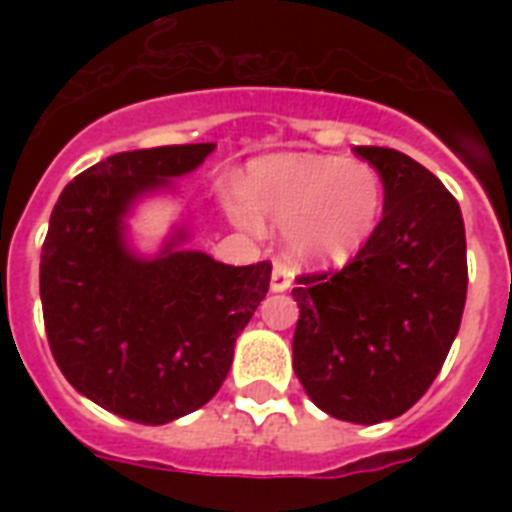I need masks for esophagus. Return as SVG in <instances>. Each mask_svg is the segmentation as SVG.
Returning <instances> with one entry per match:
<instances>
[{"label":"esophagus","instance_id":"obj_1","mask_svg":"<svg viewBox=\"0 0 512 512\" xmlns=\"http://www.w3.org/2000/svg\"><path fill=\"white\" fill-rule=\"evenodd\" d=\"M289 287H292V271L281 260H276L271 273V289L273 292H287Z\"/></svg>","mask_w":512,"mask_h":512}]
</instances>
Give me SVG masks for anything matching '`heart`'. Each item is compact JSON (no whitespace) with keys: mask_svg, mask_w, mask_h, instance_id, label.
Segmentation results:
<instances>
[{"mask_svg":"<svg viewBox=\"0 0 512 512\" xmlns=\"http://www.w3.org/2000/svg\"><path fill=\"white\" fill-rule=\"evenodd\" d=\"M233 223L257 233L263 220L287 228L289 252L308 263H342L364 247L385 212V183L369 162L281 154L252 162L244 188L228 185Z\"/></svg>","mask_w":512,"mask_h":512,"instance_id":"obj_1","label":"heart"}]
</instances>
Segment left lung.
<instances>
[{
	"mask_svg": "<svg viewBox=\"0 0 512 512\" xmlns=\"http://www.w3.org/2000/svg\"><path fill=\"white\" fill-rule=\"evenodd\" d=\"M382 175L377 231L340 271L300 273L292 366L337 420H393L441 372L468 295L460 204L422 164L380 146L353 148Z\"/></svg>",
	"mask_w": 512,
	"mask_h": 512,
	"instance_id": "obj_1",
	"label": "left lung"
}]
</instances>
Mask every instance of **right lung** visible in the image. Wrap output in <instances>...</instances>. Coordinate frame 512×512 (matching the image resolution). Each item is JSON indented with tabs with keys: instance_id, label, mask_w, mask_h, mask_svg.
<instances>
[{
	"instance_id": "right-lung-1",
	"label": "right lung",
	"mask_w": 512,
	"mask_h": 512,
	"mask_svg": "<svg viewBox=\"0 0 512 512\" xmlns=\"http://www.w3.org/2000/svg\"><path fill=\"white\" fill-rule=\"evenodd\" d=\"M212 148L108 156L76 175L52 209L39 263L47 342L63 377L124 420L164 425L207 404L271 284L268 260L233 268L204 252L135 260L124 249L127 204L199 167Z\"/></svg>"
}]
</instances>
